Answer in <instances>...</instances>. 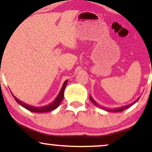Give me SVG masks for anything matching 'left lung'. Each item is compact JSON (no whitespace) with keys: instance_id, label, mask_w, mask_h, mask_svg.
Instances as JSON below:
<instances>
[{"instance_id":"left-lung-1","label":"left lung","mask_w":152,"mask_h":152,"mask_svg":"<svg viewBox=\"0 0 152 152\" xmlns=\"http://www.w3.org/2000/svg\"><path fill=\"white\" fill-rule=\"evenodd\" d=\"M89 98H90V100L91 101V102L93 103V104H94V105L97 106H98V107L101 108V109H102L106 110V111H113V112H120V111H123L124 110H125V109H128V108H129L130 106H132V105H134V104H135V103H137V102H138V100H139V98H138V99H137V100L135 101V102H132V104H129V105L123 106H121V107H118V108H114V109H106V108L103 107V106H101L100 105H99V104H97V102H95V101L94 100V99H93V98H92V97L89 96Z\"/></svg>"}]
</instances>
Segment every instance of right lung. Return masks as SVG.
Returning <instances> with one entry per match:
<instances>
[{
    "label": "right lung",
    "mask_w": 152,
    "mask_h": 152,
    "mask_svg": "<svg viewBox=\"0 0 152 152\" xmlns=\"http://www.w3.org/2000/svg\"><path fill=\"white\" fill-rule=\"evenodd\" d=\"M68 83V80L64 81V84L61 87V89L60 92L57 96V97L54 99L53 102H52L50 104H48L46 106H40V107H36V106H30L28 104H26V103L23 102L22 101L19 100L18 99H17L16 97L13 96V94H12L13 96V98L16 102L18 103V104H20V106H23V108H25L28 111H31V112H35V113H43V112H48V111H53V110L56 109L57 107L59 106V104H61V102H62V100L64 99V91H65V88L66 86V84Z\"/></svg>",
    "instance_id": "obj_1"
}]
</instances>
